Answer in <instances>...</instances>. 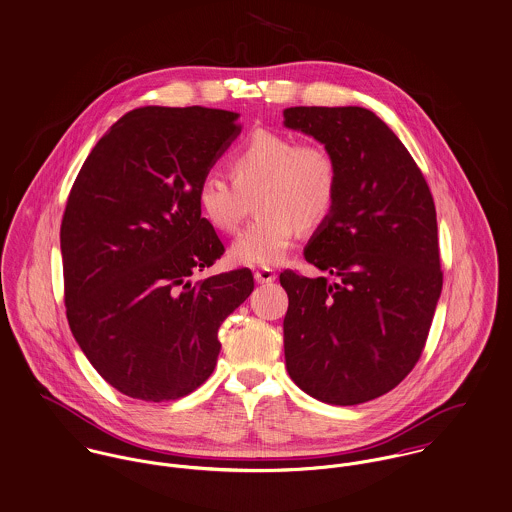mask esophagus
<instances>
[{
  "mask_svg": "<svg viewBox=\"0 0 512 512\" xmlns=\"http://www.w3.org/2000/svg\"><path fill=\"white\" fill-rule=\"evenodd\" d=\"M253 277H255V283L259 284L273 283V281L277 279V275H275L273 269H257V271L253 273Z\"/></svg>",
  "mask_w": 512,
  "mask_h": 512,
  "instance_id": "esophagus-1",
  "label": "esophagus"
}]
</instances>
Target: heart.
<instances>
[{
  "instance_id": "1",
  "label": "heart",
  "mask_w": 512,
  "mask_h": 512,
  "mask_svg": "<svg viewBox=\"0 0 512 512\" xmlns=\"http://www.w3.org/2000/svg\"><path fill=\"white\" fill-rule=\"evenodd\" d=\"M231 178L208 172L196 202L212 228L235 233L255 198L261 214L231 245L229 257L245 267L281 265L298 228L320 226L334 210L340 172L332 153L292 135L257 129L229 157Z\"/></svg>"
}]
</instances>
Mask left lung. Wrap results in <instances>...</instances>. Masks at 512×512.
<instances>
[{
	"label": "left lung",
	"instance_id": "obj_1",
	"mask_svg": "<svg viewBox=\"0 0 512 512\" xmlns=\"http://www.w3.org/2000/svg\"><path fill=\"white\" fill-rule=\"evenodd\" d=\"M284 125L336 159L332 214L304 247L334 277L281 273L284 359L310 397L351 406L393 391L412 371L442 292L436 208L414 159L365 108H286Z\"/></svg>",
	"mask_w": 512,
	"mask_h": 512
}]
</instances>
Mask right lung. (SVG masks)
Masks as SVG:
<instances>
[{
	"instance_id": "add662e5",
	"label": "right lung",
	"mask_w": 512,
	"mask_h": 512,
	"mask_svg": "<svg viewBox=\"0 0 512 512\" xmlns=\"http://www.w3.org/2000/svg\"><path fill=\"white\" fill-rule=\"evenodd\" d=\"M239 114L147 106L117 119L78 172L60 226L72 336L119 393L184 397L214 371L218 330L253 292L249 269L192 283L224 255L196 188Z\"/></svg>"
}]
</instances>
